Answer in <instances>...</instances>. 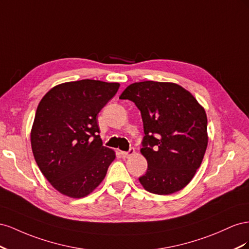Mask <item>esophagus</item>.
Masks as SVG:
<instances>
[{
    "instance_id": "esophagus-1",
    "label": "esophagus",
    "mask_w": 249,
    "mask_h": 249,
    "mask_svg": "<svg viewBox=\"0 0 249 249\" xmlns=\"http://www.w3.org/2000/svg\"><path fill=\"white\" fill-rule=\"evenodd\" d=\"M133 154H134V149H130V150L127 151V152H125V151L121 152V155H122L123 159H128V158H130V156L133 155Z\"/></svg>"
}]
</instances>
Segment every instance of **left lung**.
<instances>
[{"label":"left lung","instance_id":"8db88e82","mask_svg":"<svg viewBox=\"0 0 249 249\" xmlns=\"http://www.w3.org/2000/svg\"><path fill=\"white\" fill-rule=\"evenodd\" d=\"M120 99L141 110L145 137L141 153L148 168L139 180L158 195L183 189L200 167L208 147V119L195 97L172 82L143 81L127 87Z\"/></svg>","mask_w":249,"mask_h":249}]
</instances>
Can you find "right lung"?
<instances>
[{"mask_svg": "<svg viewBox=\"0 0 249 249\" xmlns=\"http://www.w3.org/2000/svg\"><path fill=\"white\" fill-rule=\"evenodd\" d=\"M120 84L84 79L52 88L40 100L31 129L35 161L62 195L82 198L102 182L116 152L102 145L97 116Z\"/></svg>", "mask_w": 249, "mask_h": 249, "instance_id": "right-lung-1", "label": "right lung"}]
</instances>
